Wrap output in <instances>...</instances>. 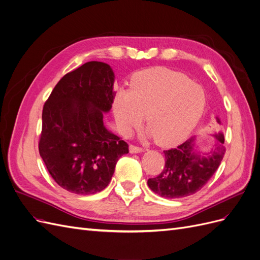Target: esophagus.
<instances>
[{
    "instance_id": "esophagus-1",
    "label": "esophagus",
    "mask_w": 260,
    "mask_h": 260,
    "mask_svg": "<svg viewBox=\"0 0 260 260\" xmlns=\"http://www.w3.org/2000/svg\"><path fill=\"white\" fill-rule=\"evenodd\" d=\"M142 151H144V149H142L141 147H138V146H135V145L129 146V152L131 153H139V152H142Z\"/></svg>"
}]
</instances>
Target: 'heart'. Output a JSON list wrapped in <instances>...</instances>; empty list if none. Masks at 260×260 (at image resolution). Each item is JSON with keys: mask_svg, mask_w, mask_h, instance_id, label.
<instances>
[{"mask_svg": "<svg viewBox=\"0 0 260 260\" xmlns=\"http://www.w3.org/2000/svg\"><path fill=\"white\" fill-rule=\"evenodd\" d=\"M206 97L202 87L180 72L151 68L135 73L131 88L113 94L114 118L129 133L145 115L147 134L157 145L173 146L185 140L202 118Z\"/></svg>", "mask_w": 260, "mask_h": 260, "instance_id": "1", "label": "heart"}]
</instances>
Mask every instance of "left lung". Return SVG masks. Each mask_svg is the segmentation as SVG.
Returning a JSON list of instances; mask_svg holds the SVG:
<instances>
[{"label": "left lung", "mask_w": 260, "mask_h": 260, "mask_svg": "<svg viewBox=\"0 0 260 260\" xmlns=\"http://www.w3.org/2000/svg\"><path fill=\"white\" fill-rule=\"evenodd\" d=\"M215 148L206 155L197 153L194 139L190 138L177 148L164 150L165 166L148 186L154 193L166 199L185 198L202 189L218 169L225 153L222 134L216 135Z\"/></svg>", "instance_id": "left-lung-1"}]
</instances>
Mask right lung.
Instances as JSON below:
<instances>
[{
	"label": "right lung",
	"instance_id": "right-lung-1",
	"mask_svg": "<svg viewBox=\"0 0 260 260\" xmlns=\"http://www.w3.org/2000/svg\"><path fill=\"white\" fill-rule=\"evenodd\" d=\"M110 66L89 61L57 83L42 112L39 152L58 186L77 194H94L111 180L128 145L109 132L103 111L113 104Z\"/></svg>",
	"mask_w": 260,
	"mask_h": 260
}]
</instances>
